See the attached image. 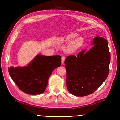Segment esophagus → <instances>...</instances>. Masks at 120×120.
<instances>
[{"mask_svg":"<svg viewBox=\"0 0 120 120\" xmlns=\"http://www.w3.org/2000/svg\"><path fill=\"white\" fill-rule=\"evenodd\" d=\"M65 60V56H63L62 57V61H61L62 64L64 63Z\"/></svg>","mask_w":120,"mask_h":120,"instance_id":"esophagus-1","label":"esophagus"}]
</instances>
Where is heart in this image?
I'll return each instance as SVG.
<instances>
[{
    "mask_svg": "<svg viewBox=\"0 0 120 120\" xmlns=\"http://www.w3.org/2000/svg\"><path fill=\"white\" fill-rule=\"evenodd\" d=\"M63 41L68 43H71L68 48V52L72 53L83 45L84 40L82 37H78L77 34L72 33L65 37L63 39Z\"/></svg>",
    "mask_w": 120,
    "mask_h": 120,
    "instance_id": "1",
    "label": "heart"
}]
</instances>
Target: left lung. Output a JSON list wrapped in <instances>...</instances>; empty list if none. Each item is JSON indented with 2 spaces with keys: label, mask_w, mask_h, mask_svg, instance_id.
I'll return each mask as SVG.
<instances>
[{
  "label": "left lung",
  "mask_w": 120,
  "mask_h": 120,
  "mask_svg": "<svg viewBox=\"0 0 120 120\" xmlns=\"http://www.w3.org/2000/svg\"><path fill=\"white\" fill-rule=\"evenodd\" d=\"M92 45L88 52L83 50L77 56L70 55L65 61L67 87L74 96L83 97L92 93L109 75L110 53L108 40L96 36Z\"/></svg>",
  "instance_id": "obj_1"
}]
</instances>
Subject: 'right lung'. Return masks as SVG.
<instances>
[{
	"label": "right lung",
	"instance_id": "1",
	"mask_svg": "<svg viewBox=\"0 0 120 120\" xmlns=\"http://www.w3.org/2000/svg\"><path fill=\"white\" fill-rule=\"evenodd\" d=\"M61 65L60 55L47 56L37 54L26 66L11 67L9 73L21 91L36 95L45 91L50 75Z\"/></svg>",
	"mask_w": 120,
	"mask_h": 120
}]
</instances>
